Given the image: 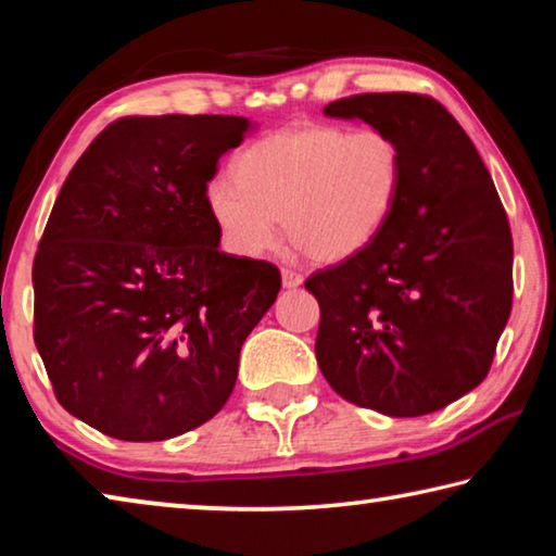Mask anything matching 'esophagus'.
Wrapping results in <instances>:
<instances>
[{
    "label": "esophagus",
    "instance_id": "1",
    "mask_svg": "<svg viewBox=\"0 0 556 556\" xmlns=\"http://www.w3.org/2000/svg\"><path fill=\"white\" fill-rule=\"evenodd\" d=\"M281 285H285V289H296L304 285V277L296 269H281Z\"/></svg>",
    "mask_w": 556,
    "mask_h": 556
}]
</instances>
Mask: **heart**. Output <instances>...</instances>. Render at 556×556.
I'll use <instances>...</instances> for the list:
<instances>
[{
    "instance_id": "1",
    "label": "heart",
    "mask_w": 556,
    "mask_h": 556,
    "mask_svg": "<svg viewBox=\"0 0 556 556\" xmlns=\"http://www.w3.org/2000/svg\"><path fill=\"white\" fill-rule=\"evenodd\" d=\"M404 154L384 129L294 125L235 159V178L205 186V208L225 248L257 257L289 240L316 262H345L380 238L397 208Z\"/></svg>"
}]
</instances>
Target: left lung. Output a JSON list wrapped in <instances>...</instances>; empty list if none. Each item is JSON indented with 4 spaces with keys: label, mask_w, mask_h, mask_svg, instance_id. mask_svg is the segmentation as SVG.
Wrapping results in <instances>:
<instances>
[{
    "label": "left lung",
    "mask_w": 556,
    "mask_h": 556,
    "mask_svg": "<svg viewBox=\"0 0 556 556\" xmlns=\"http://www.w3.org/2000/svg\"><path fill=\"white\" fill-rule=\"evenodd\" d=\"M324 115L397 139L404 181L380 238L316 271V361L343 400L421 417L491 370L513 308V235L493 178L464 127L429 96L365 92Z\"/></svg>",
    "instance_id": "8db88e82"
}]
</instances>
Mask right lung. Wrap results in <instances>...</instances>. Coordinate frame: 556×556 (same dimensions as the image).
<instances>
[{
  "instance_id": "right-lung-1",
  "label": "right lung",
  "mask_w": 556,
  "mask_h": 556,
  "mask_svg": "<svg viewBox=\"0 0 556 556\" xmlns=\"http://www.w3.org/2000/svg\"><path fill=\"white\" fill-rule=\"evenodd\" d=\"M252 122L122 117L61 188L34 257V341L55 400L122 441H164L223 409L240 348L279 294L269 262L220 252L205 208Z\"/></svg>"
}]
</instances>
